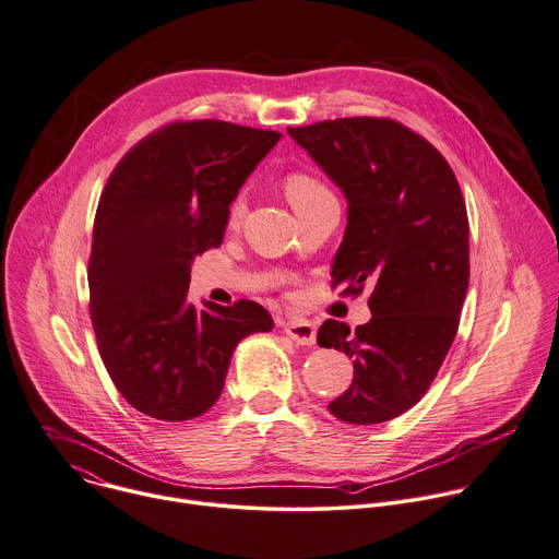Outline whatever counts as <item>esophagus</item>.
<instances>
[{"label":"esophagus","instance_id":"34e87169","mask_svg":"<svg viewBox=\"0 0 559 559\" xmlns=\"http://www.w3.org/2000/svg\"><path fill=\"white\" fill-rule=\"evenodd\" d=\"M285 333L300 346H313L316 344V324L302 318H294L285 322Z\"/></svg>","mask_w":559,"mask_h":559}]
</instances>
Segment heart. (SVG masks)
Returning a JSON list of instances; mask_svg holds the SVG:
<instances>
[{
  "mask_svg": "<svg viewBox=\"0 0 559 559\" xmlns=\"http://www.w3.org/2000/svg\"><path fill=\"white\" fill-rule=\"evenodd\" d=\"M285 195H287L289 204L294 206V211H300V209L331 195V191L316 175H311L307 170H292L285 177ZM243 213H246V200H243V195H237L228 209V224L230 226L239 224Z\"/></svg>",
  "mask_w": 559,
  "mask_h": 559,
  "instance_id": "heart-1",
  "label": "heart"
}]
</instances>
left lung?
Masks as SVG:
<instances>
[{"label":"left lung","instance_id":"obj_1","mask_svg":"<svg viewBox=\"0 0 559 559\" xmlns=\"http://www.w3.org/2000/svg\"><path fill=\"white\" fill-rule=\"evenodd\" d=\"M287 133L348 202L331 287L373 289L366 324L318 329L320 346L353 357V382L329 411L355 426L391 421L426 395L459 329L469 285L461 186L426 138L391 118H335Z\"/></svg>","mask_w":559,"mask_h":559}]
</instances>
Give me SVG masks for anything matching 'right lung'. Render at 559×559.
Listing matches in <instances>:
<instances>
[{
  "instance_id": "right-lung-1",
  "label": "right lung",
  "mask_w": 559,
  "mask_h": 559,
  "mask_svg": "<svg viewBox=\"0 0 559 559\" xmlns=\"http://www.w3.org/2000/svg\"><path fill=\"white\" fill-rule=\"evenodd\" d=\"M278 131L224 120L170 122L131 146L100 195L87 267L98 353L142 415L189 421L222 395L235 346L270 331L254 300H189L191 263L219 248L228 209Z\"/></svg>"
}]
</instances>
